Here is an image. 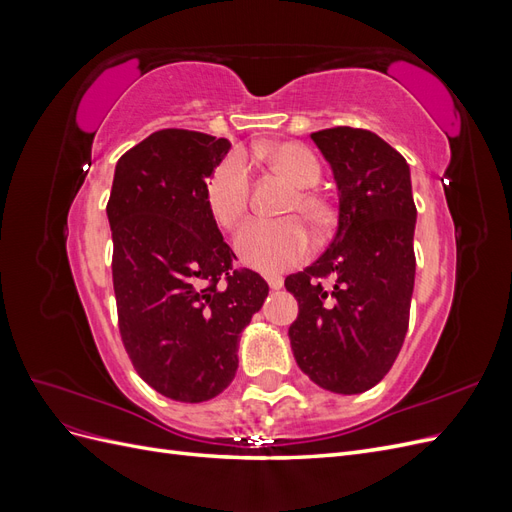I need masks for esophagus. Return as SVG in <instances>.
Wrapping results in <instances>:
<instances>
[{
    "mask_svg": "<svg viewBox=\"0 0 512 512\" xmlns=\"http://www.w3.org/2000/svg\"><path fill=\"white\" fill-rule=\"evenodd\" d=\"M265 280H267V284H269L271 290H280V288L284 286V277H282V275H267Z\"/></svg>",
    "mask_w": 512,
    "mask_h": 512,
    "instance_id": "obj_1",
    "label": "esophagus"
}]
</instances>
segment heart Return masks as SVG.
I'll list each match as a JSON object with an SVG mask.
<instances>
[{"instance_id": "1", "label": "heart", "mask_w": 512, "mask_h": 512, "mask_svg": "<svg viewBox=\"0 0 512 512\" xmlns=\"http://www.w3.org/2000/svg\"><path fill=\"white\" fill-rule=\"evenodd\" d=\"M256 156L265 160L275 173L297 185L284 209L286 215H301L318 232H327L335 222L329 198L314 185L320 181L322 168L318 158L301 143L260 145ZM207 205L215 222L235 230L250 209L252 177L247 164L237 153H230L211 170L207 179ZM237 252L247 267L262 273H280L301 262L312 250V235L299 218L260 220L247 224L237 237Z\"/></svg>"}]
</instances>
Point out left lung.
<instances>
[{"label": "left lung", "instance_id": "obj_1", "mask_svg": "<svg viewBox=\"0 0 512 512\" xmlns=\"http://www.w3.org/2000/svg\"><path fill=\"white\" fill-rule=\"evenodd\" d=\"M312 141L331 164L339 220L327 252L286 277L299 301L288 337L309 380L356 395L389 374L408 331L416 271L410 166L369 130L337 126Z\"/></svg>", "mask_w": 512, "mask_h": 512}]
</instances>
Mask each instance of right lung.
I'll return each instance as SVG.
<instances>
[{
	"label": "right lung",
	"instance_id": "1",
	"mask_svg": "<svg viewBox=\"0 0 512 512\" xmlns=\"http://www.w3.org/2000/svg\"><path fill=\"white\" fill-rule=\"evenodd\" d=\"M228 149L203 132H153L119 158L106 205L123 346L151 389L185 404L232 382L241 331L269 294L256 271L232 267L207 205Z\"/></svg>",
	"mask_w": 512,
	"mask_h": 512
}]
</instances>
